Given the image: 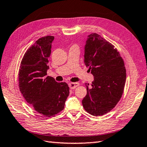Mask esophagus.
I'll use <instances>...</instances> for the list:
<instances>
[{"instance_id":"obj_1","label":"esophagus","mask_w":147,"mask_h":147,"mask_svg":"<svg viewBox=\"0 0 147 147\" xmlns=\"http://www.w3.org/2000/svg\"><path fill=\"white\" fill-rule=\"evenodd\" d=\"M79 86V83H69V86L71 89H74L77 86Z\"/></svg>"}]
</instances>
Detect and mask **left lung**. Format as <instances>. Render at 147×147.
Returning <instances> with one entry per match:
<instances>
[{"label":"left lung","instance_id":"1","mask_svg":"<svg viewBox=\"0 0 147 147\" xmlns=\"http://www.w3.org/2000/svg\"><path fill=\"white\" fill-rule=\"evenodd\" d=\"M84 62L93 75L91 86L86 85L83 101L84 110L93 116L110 112L121 98L126 81L124 61L113 45L96 33L88 36Z\"/></svg>","mask_w":147,"mask_h":147}]
</instances>
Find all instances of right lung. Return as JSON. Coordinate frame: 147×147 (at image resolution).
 Masks as SVG:
<instances>
[{
  "label": "right lung",
  "instance_id": "1",
  "mask_svg": "<svg viewBox=\"0 0 147 147\" xmlns=\"http://www.w3.org/2000/svg\"><path fill=\"white\" fill-rule=\"evenodd\" d=\"M54 36L42 37L27 50L19 71V87L26 101L46 117H54L64 108L69 94L65 82L47 76Z\"/></svg>",
  "mask_w": 147,
  "mask_h": 147
}]
</instances>
